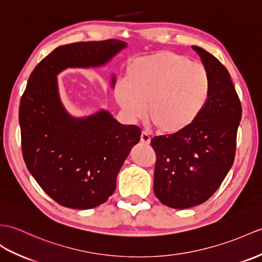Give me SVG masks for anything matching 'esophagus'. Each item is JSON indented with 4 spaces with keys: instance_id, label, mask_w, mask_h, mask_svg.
<instances>
[{
    "instance_id": "esophagus-1",
    "label": "esophagus",
    "mask_w": 262,
    "mask_h": 262,
    "mask_svg": "<svg viewBox=\"0 0 262 262\" xmlns=\"http://www.w3.org/2000/svg\"><path fill=\"white\" fill-rule=\"evenodd\" d=\"M141 142L145 145H148L150 143V136L147 132L143 130L141 134Z\"/></svg>"
}]
</instances>
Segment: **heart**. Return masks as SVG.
<instances>
[{
	"label": "heart",
	"instance_id": "heart-1",
	"mask_svg": "<svg viewBox=\"0 0 262 262\" xmlns=\"http://www.w3.org/2000/svg\"><path fill=\"white\" fill-rule=\"evenodd\" d=\"M210 91L211 78L203 64L182 53L160 51L128 63L115 97L132 119L142 118L147 105V116L159 132L174 135L195 123Z\"/></svg>",
	"mask_w": 262,
	"mask_h": 262
}]
</instances>
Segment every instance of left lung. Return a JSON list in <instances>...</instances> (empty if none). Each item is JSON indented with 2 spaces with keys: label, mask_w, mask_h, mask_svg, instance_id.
I'll list each match as a JSON object with an SVG mask.
<instances>
[{
  "label": "left lung",
  "mask_w": 262,
  "mask_h": 262,
  "mask_svg": "<svg viewBox=\"0 0 262 262\" xmlns=\"http://www.w3.org/2000/svg\"><path fill=\"white\" fill-rule=\"evenodd\" d=\"M195 50L211 78L210 98L190 128L155 136L154 193L173 209L204 203L220 187L234 162L242 107L229 71L200 47Z\"/></svg>",
  "instance_id": "1"
}]
</instances>
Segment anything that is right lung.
<instances>
[{
    "label": "right lung",
    "mask_w": 262,
    "mask_h": 262,
    "mask_svg": "<svg viewBox=\"0 0 262 262\" xmlns=\"http://www.w3.org/2000/svg\"><path fill=\"white\" fill-rule=\"evenodd\" d=\"M125 47L116 39L58 47L35 67L21 97L24 162L42 190L66 208L105 203L142 132L103 111L86 119L71 118L59 98L57 75L68 67L101 66Z\"/></svg>",
    "instance_id": "1"
}]
</instances>
